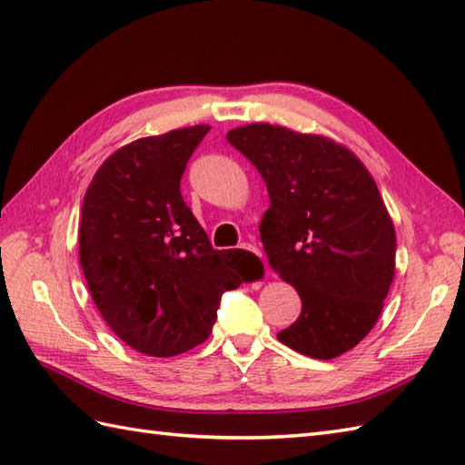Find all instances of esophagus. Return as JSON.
<instances>
[{"mask_svg":"<svg viewBox=\"0 0 465 465\" xmlns=\"http://www.w3.org/2000/svg\"><path fill=\"white\" fill-rule=\"evenodd\" d=\"M240 248L245 250V252H252L253 255H258V258H262V252H260L258 248H255V245H252V243H242ZM262 260H263V258H262ZM263 268H265V273H268V263H265V262H263Z\"/></svg>","mask_w":465,"mask_h":465,"instance_id":"obj_1","label":"esophagus"}]
</instances>
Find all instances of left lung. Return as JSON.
<instances>
[{
  "mask_svg": "<svg viewBox=\"0 0 465 465\" xmlns=\"http://www.w3.org/2000/svg\"><path fill=\"white\" fill-rule=\"evenodd\" d=\"M225 137L268 185L260 238L302 298L278 340L315 360L350 351L378 322L396 273V230L373 177L323 135L250 124Z\"/></svg>",
  "mask_w": 465,
  "mask_h": 465,
  "instance_id": "left-lung-1",
  "label": "left lung"
}]
</instances>
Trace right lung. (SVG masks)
Returning <instances> with one entry per match:
<instances>
[{"label": "right lung", "instance_id": "add662e5", "mask_svg": "<svg viewBox=\"0 0 465 465\" xmlns=\"http://www.w3.org/2000/svg\"><path fill=\"white\" fill-rule=\"evenodd\" d=\"M210 125L120 147L82 205L80 263L92 300L130 348L170 358L210 338L222 293L253 280L260 260L213 250L180 182Z\"/></svg>", "mask_w": 465, "mask_h": 465}]
</instances>
